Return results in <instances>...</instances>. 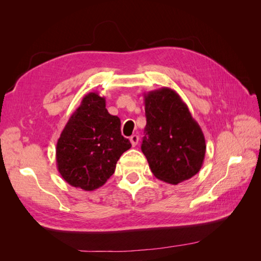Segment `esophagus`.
I'll use <instances>...</instances> for the list:
<instances>
[{"label":"esophagus","mask_w":261,"mask_h":261,"mask_svg":"<svg viewBox=\"0 0 261 261\" xmlns=\"http://www.w3.org/2000/svg\"><path fill=\"white\" fill-rule=\"evenodd\" d=\"M129 140H130V144L133 147H135L137 144H138V140H139V137L138 135H133L129 137Z\"/></svg>","instance_id":"34e87169"}]
</instances>
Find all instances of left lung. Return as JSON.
Listing matches in <instances>:
<instances>
[{"mask_svg":"<svg viewBox=\"0 0 261 261\" xmlns=\"http://www.w3.org/2000/svg\"><path fill=\"white\" fill-rule=\"evenodd\" d=\"M147 124L141 151L153 175L176 185L196 175L206 154V140L179 94L169 87L144 93Z\"/></svg>","mask_w":261,"mask_h":261,"instance_id":"8db88e82","label":"left lung"}]
</instances>
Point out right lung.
Instances as JSON below:
<instances>
[{
  "label": "right lung",
  "mask_w": 261,
  "mask_h": 261,
  "mask_svg": "<svg viewBox=\"0 0 261 261\" xmlns=\"http://www.w3.org/2000/svg\"><path fill=\"white\" fill-rule=\"evenodd\" d=\"M130 147L121 134V120L106 109V98L89 92L58 139L57 167L70 186L91 192L113 175L116 162Z\"/></svg>",
  "instance_id": "right-lung-1"
}]
</instances>
